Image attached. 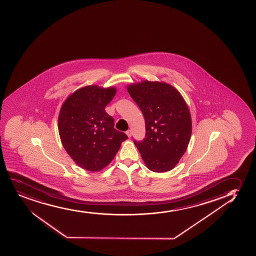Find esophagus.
Returning a JSON list of instances; mask_svg holds the SVG:
<instances>
[{"instance_id": "34e87169", "label": "esophagus", "mask_w": 256, "mask_h": 256, "mask_svg": "<svg viewBox=\"0 0 256 256\" xmlns=\"http://www.w3.org/2000/svg\"><path fill=\"white\" fill-rule=\"evenodd\" d=\"M126 134L128 135V137L130 138L131 136H132V132H131V130H128L126 132Z\"/></svg>"}]
</instances>
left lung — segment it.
Segmentation results:
<instances>
[{"instance_id":"obj_1","label":"left lung","mask_w":256,"mask_h":256,"mask_svg":"<svg viewBox=\"0 0 256 256\" xmlns=\"http://www.w3.org/2000/svg\"><path fill=\"white\" fill-rule=\"evenodd\" d=\"M143 113L146 138L134 140L146 167L153 172L172 170L192 136L189 108L178 90L162 82L143 80L126 86Z\"/></svg>"}]
</instances>
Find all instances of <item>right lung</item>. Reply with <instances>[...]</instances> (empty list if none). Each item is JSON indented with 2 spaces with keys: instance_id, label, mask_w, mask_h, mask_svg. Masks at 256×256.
<instances>
[{
  "instance_id": "right-lung-1",
  "label": "right lung",
  "mask_w": 256,
  "mask_h": 256,
  "mask_svg": "<svg viewBox=\"0 0 256 256\" xmlns=\"http://www.w3.org/2000/svg\"><path fill=\"white\" fill-rule=\"evenodd\" d=\"M116 92L114 86H84L62 104L58 120L61 142L73 161L84 170H103L128 138L114 128V119L104 110Z\"/></svg>"
}]
</instances>
